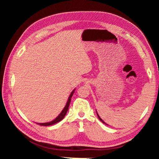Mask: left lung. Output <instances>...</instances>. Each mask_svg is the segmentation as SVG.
I'll list each match as a JSON object with an SVG mask.
<instances>
[{"label":"left lung","mask_w":159,"mask_h":159,"mask_svg":"<svg viewBox=\"0 0 159 159\" xmlns=\"http://www.w3.org/2000/svg\"><path fill=\"white\" fill-rule=\"evenodd\" d=\"M96 112H97V111H96ZM97 115H98V118H99V120H100V121H102V123H104V124H106V125H107V123H106L105 122H104V120H102V118H101L100 117H99V116L98 115V112H97Z\"/></svg>","instance_id":"left-lung-1"}]
</instances>
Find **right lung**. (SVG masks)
Listing matches in <instances>:
<instances>
[{
    "label": "right lung",
    "instance_id": "right-lung-1",
    "mask_svg": "<svg viewBox=\"0 0 159 159\" xmlns=\"http://www.w3.org/2000/svg\"><path fill=\"white\" fill-rule=\"evenodd\" d=\"M74 91H75V89L73 90V91H72L71 93L70 94V95H69V99H68V100H67V102H66L65 107H64V108L63 109L62 111H61V112L60 113V115H59L58 116H57V118H56L55 120H52V121H50V122H48V123H36L37 124L41 125H43V126H48V125H51L55 124V123L60 122V120H62L63 118H64V117L65 116V115H66V114L67 111H68L69 107V104H70V102H71V99L72 96H73V95H74Z\"/></svg>",
    "mask_w": 159,
    "mask_h": 159
}]
</instances>
